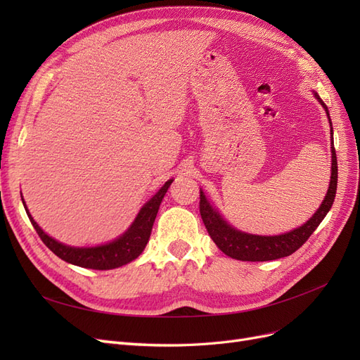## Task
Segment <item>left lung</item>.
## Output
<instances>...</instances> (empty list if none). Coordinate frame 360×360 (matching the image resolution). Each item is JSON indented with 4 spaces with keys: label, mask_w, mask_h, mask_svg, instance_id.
I'll return each mask as SVG.
<instances>
[{
    "label": "left lung",
    "mask_w": 360,
    "mask_h": 360,
    "mask_svg": "<svg viewBox=\"0 0 360 360\" xmlns=\"http://www.w3.org/2000/svg\"><path fill=\"white\" fill-rule=\"evenodd\" d=\"M317 99L324 106L326 112H328V118L330 120L328 106L323 103V101L319 96ZM330 132H332V127H330ZM330 143H332V147H330L332 148V176H330L329 191L326 193L323 204L319 207V210L314 213L311 219L290 233L266 237V236H254V234L237 231L236 228L230 226L222 219L219 213H217L213 207L207 202L204 193L200 192L201 219L207 228V231H209L210 237L213 238V242L216 243V246L219 248L225 255L240 259V261H270V259H278L282 257H288L292 252H296V250L308 240L309 236L315 231V228L320 225V222L324 219V216L328 214L335 201L336 184H338V162H336V153L333 147V135H332Z\"/></svg>",
    "instance_id": "8db88e82"
}]
</instances>
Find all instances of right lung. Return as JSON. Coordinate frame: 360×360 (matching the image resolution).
<instances>
[{
	"label": "right lung",
	"instance_id": "add662e5",
	"mask_svg": "<svg viewBox=\"0 0 360 360\" xmlns=\"http://www.w3.org/2000/svg\"><path fill=\"white\" fill-rule=\"evenodd\" d=\"M171 183L172 180H168L165 184H163L155 197L151 198L143 209H141L132 226H130L122 237L117 238V240H114L112 243H108L103 246L72 248V246L63 245L57 240H53V238H51L48 234L43 233V230L36 224V221L32 219L28 210H27V214L30 217L32 226H34V230L37 231L39 237L41 238V242L45 243L57 257L68 261L70 264L79 266V267L94 269V270H110V269H115L130 263V261L135 259L141 252H143L150 238L151 228H153V222L156 219L159 205L163 197H165ZM24 207H27L25 202H24Z\"/></svg>",
	"mask_w": 360,
	"mask_h": 360
}]
</instances>
